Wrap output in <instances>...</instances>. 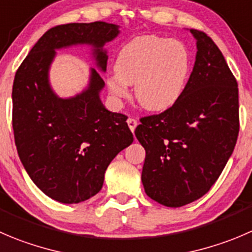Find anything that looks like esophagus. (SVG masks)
Returning a JSON list of instances; mask_svg holds the SVG:
<instances>
[{"label": "esophagus", "instance_id": "1", "mask_svg": "<svg viewBox=\"0 0 252 252\" xmlns=\"http://www.w3.org/2000/svg\"><path fill=\"white\" fill-rule=\"evenodd\" d=\"M126 123H128V126H129V129H130L131 131H134V130H135L136 126H138V121H136L135 118H129L128 121H126Z\"/></svg>", "mask_w": 252, "mask_h": 252}]
</instances>
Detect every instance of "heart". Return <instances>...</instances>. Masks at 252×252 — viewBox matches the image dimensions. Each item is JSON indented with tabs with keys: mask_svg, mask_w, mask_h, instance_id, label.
Masks as SVG:
<instances>
[{
	"mask_svg": "<svg viewBox=\"0 0 252 252\" xmlns=\"http://www.w3.org/2000/svg\"><path fill=\"white\" fill-rule=\"evenodd\" d=\"M116 72L106 80L109 94L122 101L134 85L135 98L149 111H165L177 103L187 86L191 61L183 44L154 35L139 36L121 49Z\"/></svg>",
	"mask_w": 252,
	"mask_h": 252,
	"instance_id": "obj_1",
	"label": "heart"
}]
</instances>
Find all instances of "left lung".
Returning a JSON list of instances; mask_svg holds the SVG:
<instances>
[{
	"label": "left lung",
	"instance_id": "1",
	"mask_svg": "<svg viewBox=\"0 0 252 252\" xmlns=\"http://www.w3.org/2000/svg\"><path fill=\"white\" fill-rule=\"evenodd\" d=\"M189 32L197 55L185 92L171 108L141 118L135 129L146 153L141 172L145 193L172 208L211 189L239 134L238 82L216 43L204 32Z\"/></svg>",
	"mask_w": 252,
	"mask_h": 252
}]
</instances>
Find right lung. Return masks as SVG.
Listing matches in <instances>:
<instances>
[{"label":"right lung","instance_id":"add662e5","mask_svg":"<svg viewBox=\"0 0 252 252\" xmlns=\"http://www.w3.org/2000/svg\"><path fill=\"white\" fill-rule=\"evenodd\" d=\"M119 34L106 22L56 26L43 34L14 76L12 126L19 158L36 187L60 203H80L101 191L107 167L133 143L126 117L106 109L99 98L104 81L91 69L85 91L60 98L49 84L56 49L92 46L96 65L106 71L104 44Z\"/></svg>","mask_w":252,"mask_h":252}]
</instances>
